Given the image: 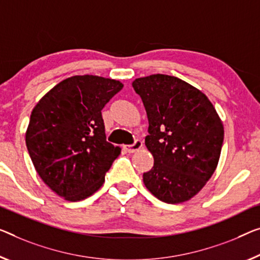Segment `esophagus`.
Listing matches in <instances>:
<instances>
[{
  "label": "esophagus",
  "instance_id": "1",
  "mask_svg": "<svg viewBox=\"0 0 260 260\" xmlns=\"http://www.w3.org/2000/svg\"><path fill=\"white\" fill-rule=\"evenodd\" d=\"M142 141L141 140H139V139H137V140L134 141V143L133 145H128V146H125V149L127 150V152L128 153H134V152H137V150H139L142 147Z\"/></svg>",
  "mask_w": 260,
  "mask_h": 260
}]
</instances>
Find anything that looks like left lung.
Returning a JSON list of instances; mask_svg holds the SVG:
<instances>
[{
    "label": "left lung",
    "instance_id": "8db88e82",
    "mask_svg": "<svg viewBox=\"0 0 260 260\" xmlns=\"http://www.w3.org/2000/svg\"><path fill=\"white\" fill-rule=\"evenodd\" d=\"M132 85L146 108L149 134L145 143L154 156L143 183L162 202H185L218 165L223 123L208 96L176 77L158 73Z\"/></svg>",
    "mask_w": 260,
    "mask_h": 260
}]
</instances>
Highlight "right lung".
<instances>
[{"label": "right lung", "instance_id": "obj_1", "mask_svg": "<svg viewBox=\"0 0 260 260\" xmlns=\"http://www.w3.org/2000/svg\"><path fill=\"white\" fill-rule=\"evenodd\" d=\"M122 87L119 80L73 76L31 112L25 133L31 161L44 183L65 200L76 202L94 193L121 153L106 141L102 110Z\"/></svg>", "mask_w": 260, "mask_h": 260}]
</instances>
